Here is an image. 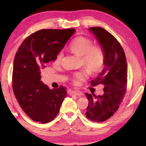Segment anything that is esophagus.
Instances as JSON below:
<instances>
[{"label":"esophagus","instance_id":"esophagus-1","mask_svg":"<svg viewBox=\"0 0 146 146\" xmlns=\"http://www.w3.org/2000/svg\"><path fill=\"white\" fill-rule=\"evenodd\" d=\"M70 95L71 96H80L83 95V93L82 92L78 91V90H74V91L71 92Z\"/></svg>","mask_w":146,"mask_h":146}]
</instances>
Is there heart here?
Masks as SVG:
<instances>
[{"label": "heart", "instance_id": "obj_1", "mask_svg": "<svg viewBox=\"0 0 146 146\" xmlns=\"http://www.w3.org/2000/svg\"><path fill=\"white\" fill-rule=\"evenodd\" d=\"M69 48L72 52L81 57L84 66L92 74L98 72L102 69L105 61L104 51L100 45H92V41L88 38L78 36L70 45ZM63 54L59 53L54 60L56 64L61 63ZM88 76L86 70L76 72L73 74V81L79 84L84 80Z\"/></svg>", "mask_w": 146, "mask_h": 146}]
</instances>
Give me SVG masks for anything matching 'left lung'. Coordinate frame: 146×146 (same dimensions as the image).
Instances as JSON below:
<instances>
[{"instance_id":"1","label":"left lung","mask_w":146,"mask_h":146,"mask_svg":"<svg viewBox=\"0 0 146 146\" xmlns=\"http://www.w3.org/2000/svg\"><path fill=\"white\" fill-rule=\"evenodd\" d=\"M88 30L102 47L105 54L104 68L90 83L92 86L102 84L104 87L102 95L85 94L88 100L86 115L92 121L102 122L117 110L125 96L127 62L122 47L113 35L101 27H91Z\"/></svg>"}]
</instances>
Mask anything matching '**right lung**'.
<instances>
[{"label":"right lung","mask_w":146,"mask_h":146,"mask_svg":"<svg viewBox=\"0 0 146 146\" xmlns=\"http://www.w3.org/2000/svg\"><path fill=\"white\" fill-rule=\"evenodd\" d=\"M75 32L74 29L36 31L23 41L16 54L13 92L22 109L34 121L46 123L54 119L66 97L64 87L50 90L40 80V74Z\"/></svg>","instance_id":"1"}]
</instances>
